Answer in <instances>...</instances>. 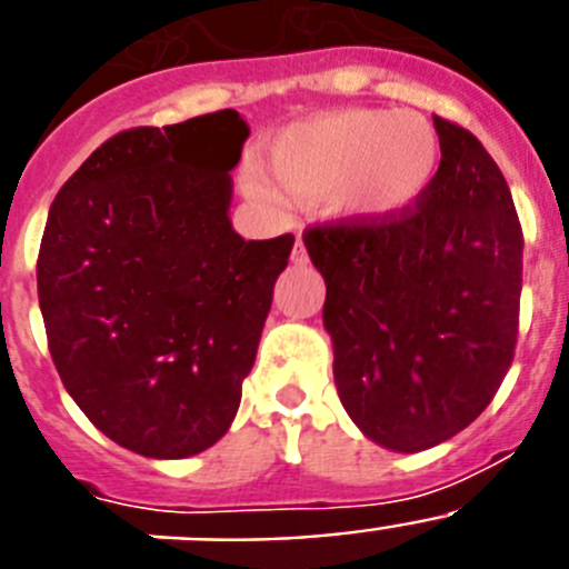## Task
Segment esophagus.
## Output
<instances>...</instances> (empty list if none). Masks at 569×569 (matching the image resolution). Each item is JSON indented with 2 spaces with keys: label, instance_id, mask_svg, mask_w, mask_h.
Masks as SVG:
<instances>
[{
  "label": "esophagus",
  "instance_id": "esophagus-1",
  "mask_svg": "<svg viewBox=\"0 0 569 569\" xmlns=\"http://www.w3.org/2000/svg\"><path fill=\"white\" fill-rule=\"evenodd\" d=\"M293 264H308V250H305V241H301V239H296Z\"/></svg>",
  "mask_w": 569,
  "mask_h": 569
}]
</instances>
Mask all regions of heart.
Masks as SVG:
<instances>
[{"label":"heart","instance_id":"b5f03b06","mask_svg":"<svg viewBox=\"0 0 569 569\" xmlns=\"http://www.w3.org/2000/svg\"><path fill=\"white\" fill-rule=\"evenodd\" d=\"M268 159L296 199H328L347 219L387 222L430 196L441 170V136L416 110L350 108L290 124L270 142Z\"/></svg>","mask_w":569,"mask_h":569}]
</instances>
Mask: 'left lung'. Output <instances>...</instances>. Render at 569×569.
<instances>
[{"instance_id": "8db88e82", "label": "left lung", "mask_w": 569, "mask_h": 569, "mask_svg": "<svg viewBox=\"0 0 569 569\" xmlns=\"http://www.w3.org/2000/svg\"><path fill=\"white\" fill-rule=\"evenodd\" d=\"M441 170L410 213L313 224L336 390L367 439L419 453L481 416L519 339V216L499 164L461 124L433 116Z\"/></svg>"}]
</instances>
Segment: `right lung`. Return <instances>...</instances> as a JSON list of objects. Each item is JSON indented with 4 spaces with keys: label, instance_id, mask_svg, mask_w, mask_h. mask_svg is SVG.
<instances>
[{
    "label": "right lung",
    "instance_id": "right-lung-1",
    "mask_svg": "<svg viewBox=\"0 0 569 569\" xmlns=\"http://www.w3.org/2000/svg\"><path fill=\"white\" fill-rule=\"evenodd\" d=\"M236 110L130 128L50 204L39 308L64 390L116 445L188 459L228 433L293 236L244 241Z\"/></svg>",
    "mask_w": 569,
    "mask_h": 569
}]
</instances>
